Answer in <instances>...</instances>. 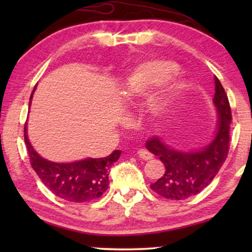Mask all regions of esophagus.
I'll list each match as a JSON object with an SVG mask.
<instances>
[{
  "mask_svg": "<svg viewBox=\"0 0 252 252\" xmlns=\"http://www.w3.org/2000/svg\"><path fill=\"white\" fill-rule=\"evenodd\" d=\"M137 154H139L140 158H142L144 160H151L154 158V155L146 149H140L137 151Z\"/></svg>",
  "mask_w": 252,
  "mask_h": 252,
  "instance_id": "obj_1",
  "label": "esophagus"
}]
</instances>
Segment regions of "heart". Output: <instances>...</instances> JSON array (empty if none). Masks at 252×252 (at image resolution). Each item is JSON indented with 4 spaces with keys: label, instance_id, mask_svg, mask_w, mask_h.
I'll return each instance as SVG.
<instances>
[{
    "label": "heart",
    "instance_id": "heart-1",
    "mask_svg": "<svg viewBox=\"0 0 252 252\" xmlns=\"http://www.w3.org/2000/svg\"><path fill=\"white\" fill-rule=\"evenodd\" d=\"M179 72V66L173 62L157 60L144 64L134 73L128 80V93L137 95L149 91L150 88L170 80ZM179 94L178 88L167 89L153 99L150 112L156 117H161L170 112L172 105Z\"/></svg>",
    "mask_w": 252,
    "mask_h": 252
}]
</instances>
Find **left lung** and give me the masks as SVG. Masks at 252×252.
I'll return each instance as SVG.
<instances>
[{"instance_id":"left-lung-1","label":"left lung","mask_w":252,"mask_h":252,"mask_svg":"<svg viewBox=\"0 0 252 252\" xmlns=\"http://www.w3.org/2000/svg\"><path fill=\"white\" fill-rule=\"evenodd\" d=\"M215 103L218 110V129L208 147L194 153H184L165 144L159 137L147 140V149L159 157L165 166L163 177L150 188L161 197L171 201H184L201 192L218 173L225 163L229 150V128L232 110L227 94L215 77Z\"/></svg>"}]
</instances>
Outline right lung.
Listing matches in <instances>:
<instances>
[{
	"label": "right lung",
	"mask_w": 252,
	"mask_h": 252,
	"mask_svg": "<svg viewBox=\"0 0 252 252\" xmlns=\"http://www.w3.org/2000/svg\"><path fill=\"white\" fill-rule=\"evenodd\" d=\"M24 139L31 165L44 186L58 197L74 203L94 201L104 194L110 184V165L118 160L122 154L120 150H115L104 158H88L74 163L58 164L43 159L35 153L27 139L26 125L24 127Z\"/></svg>",
	"instance_id": "obj_1"
}]
</instances>
